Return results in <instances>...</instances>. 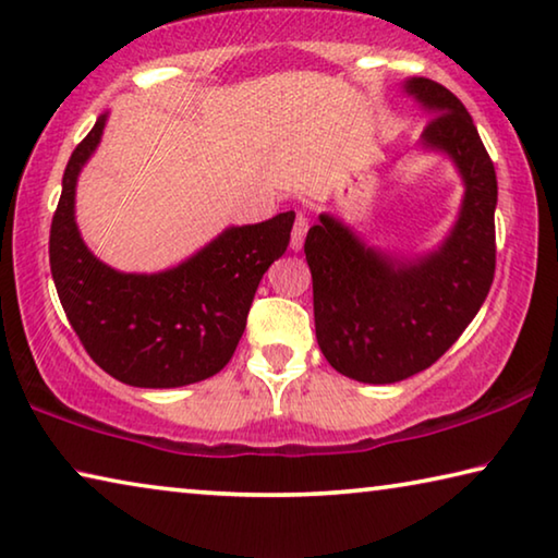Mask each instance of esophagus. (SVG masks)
Returning a JSON list of instances; mask_svg holds the SVG:
<instances>
[{
	"label": "esophagus",
	"mask_w": 558,
	"mask_h": 558,
	"mask_svg": "<svg viewBox=\"0 0 558 558\" xmlns=\"http://www.w3.org/2000/svg\"><path fill=\"white\" fill-rule=\"evenodd\" d=\"M305 235H307V218L303 214H298L295 226H293V235H290V251L298 253L305 243Z\"/></svg>",
	"instance_id": "obj_1"
}]
</instances>
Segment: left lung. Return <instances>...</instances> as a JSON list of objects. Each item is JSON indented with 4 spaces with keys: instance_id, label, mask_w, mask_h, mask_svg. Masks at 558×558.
Returning <instances> with one entry per match:
<instances>
[{
    "instance_id": "1",
    "label": "left lung",
    "mask_w": 558,
    "mask_h": 558,
    "mask_svg": "<svg viewBox=\"0 0 558 558\" xmlns=\"http://www.w3.org/2000/svg\"><path fill=\"white\" fill-rule=\"evenodd\" d=\"M402 88L429 117L420 151L447 156L464 185L449 233L404 255L320 214L305 238L317 344L338 373L365 385L400 383L445 355L480 313L497 263V173L470 111L432 78L412 76Z\"/></svg>"
}]
</instances>
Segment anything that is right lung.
<instances>
[{
  "instance_id": "add662e5",
  "label": "right lung",
  "mask_w": 558,
  "mask_h": 558,
  "mask_svg": "<svg viewBox=\"0 0 558 558\" xmlns=\"http://www.w3.org/2000/svg\"><path fill=\"white\" fill-rule=\"evenodd\" d=\"M96 119L69 158L49 235L61 307L92 360L131 387L168 390L214 377L245 330L258 282L290 243L295 214L228 226L189 258L158 272H123L88 251L76 226V183L101 144Z\"/></svg>"
}]
</instances>
